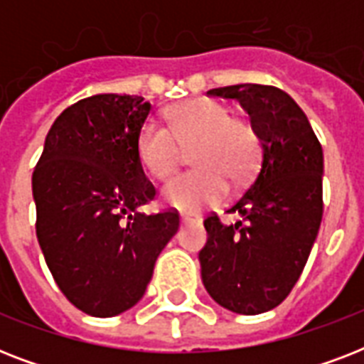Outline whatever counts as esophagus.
Segmentation results:
<instances>
[{"label": "esophagus", "mask_w": 364, "mask_h": 364, "mask_svg": "<svg viewBox=\"0 0 364 364\" xmlns=\"http://www.w3.org/2000/svg\"><path fill=\"white\" fill-rule=\"evenodd\" d=\"M181 223L183 225H191V223H200V217L191 211H183L181 213Z\"/></svg>", "instance_id": "1"}]
</instances>
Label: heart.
<instances>
[{
  "label": "heart",
  "instance_id": "1",
  "mask_svg": "<svg viewBox=\"0 0 364 364\" xmlns=\"http://www.w3.org/2000/svg\"><path fill=\"white\" fill-rule=\"evenodd\" d=\"M168 128L147 121L137 134V159L147 173L164 181L176 171L181 149H191L196 170L173 177L162 191L166 204L196 211L217 204L228 181L240 185L253 176L260 160V136L251 122L230 117L213 100H191L166 113Z\"/></svg>",
  "mask_w": 364,
  "mask_h": 364
}]
</instances>
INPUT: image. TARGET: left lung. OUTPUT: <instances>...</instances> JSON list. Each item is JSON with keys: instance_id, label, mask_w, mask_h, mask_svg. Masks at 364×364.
<instances>
[{"instance_id": "left-lung-1", "label": "left lung", "mask_w": 364, "mask_h": 364, "mask_svg": "<svg viewBox=\"0 0 364 364\" xmlns=\"http://www.w3.org/2000/svg\"><path fill=\"white\" fill-rule=\"evenodd\" d=\"M238 100L260 136L262 159L251 187L228 211L242 221H204L198 253L202 282L217 304L257 316L287 299L299 282L323 217V149L310 121L287 92L266 85L213 88Z\"/></svg>"}]
</instances>
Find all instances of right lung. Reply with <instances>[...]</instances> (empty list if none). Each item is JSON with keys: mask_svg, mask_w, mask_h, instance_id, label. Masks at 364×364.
<instances>
[{"mask_svg": "<svg viewBox=\"0 0 364 364\" xmlns=\"http://www.w3.org/2000/svg\"><path fill=\"white\" fill-rule=\"evenodd\" d=\"M149 111L141 96L79 100L50 126L31 177L48 270L88 316L113 317L137 304L179 228L177 211H139L156 194L136 151Z\"/></svg>", "mask_w": 364, "mask_h": 364, "instance_id": "right-lung-1", "label": "right lung"}]
</instances>
